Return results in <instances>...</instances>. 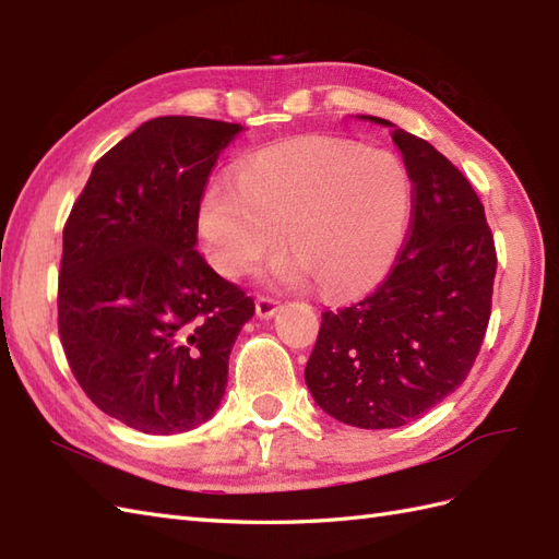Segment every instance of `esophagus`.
Returning a JSON list of instances; mask_svg holds the SVG:
<instances>
[{"mask_svg":"<svg viewBox=\"0 0 559 559\" xmlns=\"http://www.w3.org/2000/svg\"><path fill=\"white\" fill-rule=\"evenodd\" d=\"M254 307H257V317L259 319H271L273 314H276V310H278V300L269 298V295H259Z\"/></svg>","mask_w":559,"mask_h":559,"instance_id":"obj_1","label":"esophagus"}]
</instances>
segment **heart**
Segmentation results:
<instances>
[{
  "mask_svg": "<svg viewBox=\"0 0 559 559\" xmlns=\"http://www.w3.org/2000/svg\"><path fill=\"white\" fill-rule=\"evenodd\" d=\"M413 185L386 148L350 139H307L261 151L242 163L235 185L213 182L199 206V235L218 273L245 276L288 242L295 257L276 276L317 278L331 295L382 281L401 252Z\"/></svg>",
  "mask_w": 559,
  "mask_h": 559,
  "instance_id": "heart-1",
  "label": "heart"
}]
</instances>
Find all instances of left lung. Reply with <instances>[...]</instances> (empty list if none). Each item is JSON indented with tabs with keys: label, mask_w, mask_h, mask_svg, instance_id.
Instances as JSON below:
<instances>
[{
	"label": "left lung",
	"mask_w": 559,
	"mask_h": 559,
	"mask_svg": "<svg viewBox=\"0 0 559 559\" xmlns=\"http://www.w3.org/2000/svg\"><path fill=\"white\" fill-rule=\"evenodd\" d=\"M391 127L411 175V223L374 293L322 312L305 382L336 418L401 427L461 386L492 312L495 237L466 177L425 139Z\"/></svg>",
	"instance_id": "left-lung-1"
}]
</instances>
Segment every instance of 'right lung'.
I'll return each instance as SVG.
<instances>
[{
	"label": "right lung",
	"mask_w": 559,
	"mask_h": 559,
	"mask_svg": "<svg viewBox=\"0 0 559 559\" xmlns=\"http://www.w3.org/2000/svg\"><path fill=\"white\" fill-rule=\"evenodd\" d=\"M240 124L156 117L96 163L64 223L57 329L79 386L134 430L216 413L254 300L197 252L199 206Z\"/></svg>",
	"instance_id": "obj_1"
}]
</instances>
